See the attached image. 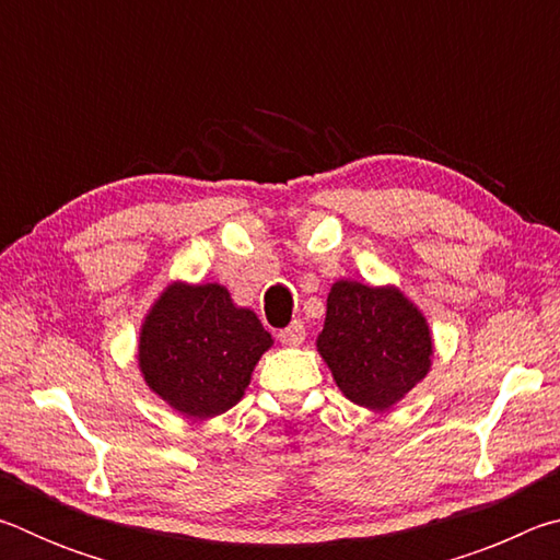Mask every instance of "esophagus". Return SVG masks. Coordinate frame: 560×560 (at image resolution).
Returning a JSON list of instances; mask_svg holds the SVG:
<instances>
[{"label": "esophagus", "mask_w": 560, "mask_h": 560, "mask_svg": "<svg viewBox=\"0 0 560 560\" xmlns=\"http://www.w3.org/2000/svg\"><path fill=\"white\" fill-rule=\"evenodd\" d=\"M279 340L283 346H301L306 340V328H303L301 320H293L291 326L279 330Z\"/></svg>", "instance_id": "1"}]
</instances>
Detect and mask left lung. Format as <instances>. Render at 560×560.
<instances>
[{
	"label": "left lung",
	"instance_id": "8db88e82",
	"mask_svg": "<svg viewBox=\"0 0 560 560\" xmlns=\"http://www.w3.org/2000/svg\"><path fill=\"white\" fill-rule=\"evenodd\" d=\"M318 350L348 400L387 410L428 375L432 338L400 291L336 281Z\"/></svg>",
	"mask_w": 560,
	"mask_h": 560
}]
</instances>
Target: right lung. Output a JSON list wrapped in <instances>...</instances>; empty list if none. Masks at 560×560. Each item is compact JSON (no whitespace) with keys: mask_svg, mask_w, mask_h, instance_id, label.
Returning a JSON list of instances; mask_svg holds the SVG:
<instances>
[{"mask_svg":"<svg viewBox=\"0 0 560 560\" xmlns=\"http://www.w3.org/2000/svg\"><path fill=\"white\" fill-rule=\"evenodd\" d=\"M269 330L236 308L220 283H173L140 330L138 360L150 390L187 417H214L242 400Z\"/></svg>","mask_w":560,"mask_h":560,"instance_id":"obj_1","label":"right lung"}]
</instances>
